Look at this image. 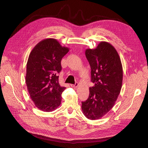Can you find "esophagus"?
I'll list each match as a JSON object with an SVG mask.
<instances>
[{"mask_svg":"<svg viewBox=\"0 0 148 148\" xmlns=\"http://www.w3.org/2000/svg\"><path fill=\"white\" fill-rule=\"evenodd\" d=\"M71 86L73 88H77L78 86V82H75V84H71Z\"/></svg>","mask_w":148,"mask_h":148,"instance_id":"1","label":"esophagus"}]
</instances>
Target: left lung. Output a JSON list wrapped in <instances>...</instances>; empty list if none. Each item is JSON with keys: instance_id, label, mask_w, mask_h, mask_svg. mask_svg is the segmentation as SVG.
<instances>
[{"instance_id": "1", "label": "left lung", "mask_w": 148, "mask_h": 148, "mask_svg": "<svg viewBox=\"0 0 148 148\" xmlns=\"http://www.w3.org/2000/svg\"><path fill=\"white\" fill-rule=\"evenodd\" d=\"M91 67V82L88 98L82 102V111L88 119H100L114 107L121 92L123 70L119 56L110 43L101 41L94 49L86 50Z\"/></svg>"}]
</instances>
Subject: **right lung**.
Wrapping results in <instances>:
<instances>
[{"label":"right lung","instance_id":"right-lung-1","mask_svg":"<svg viewBox=\"0 0 148 148\" xmlns=\"http://www.w3.org/2000/svg\"><path fill=\"white\" fill-rule=\"evenodd\" d=\"M69 51L54 38L41 40L31 51L27 62L26 82L30 96L40 110L51 112L61 102L66 87L60 86L58 74L61 61Z\"/></svg>","mask_w":148,"mask_h":148}]
</instances>
